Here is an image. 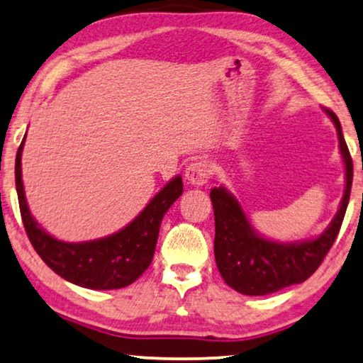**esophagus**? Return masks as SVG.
Instances as JSON below:
<instances>
[{
    "label": "esophagus",
    "mask_w": 363,
    "mask_h": 363,
    "mask_svg": "<svg viewBox=\"0 0 363 363\" xmlns=\"http://www.w3.org/2000/svg\"><path fill=\"white\" fill-rule=\"evenodd\" d=\"M212 176V166L206 160H199L191 162L186 167V179L194 186H203Z\"/></svg>",
    "instance_id": "1"
}]
</instances>
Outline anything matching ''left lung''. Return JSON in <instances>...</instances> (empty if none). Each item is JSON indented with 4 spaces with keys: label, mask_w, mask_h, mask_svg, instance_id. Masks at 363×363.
Instances as JSON below:
<instances>
[{
    "label": "left lung",
    "mask_w": 363,
    "mask_h": 363,
    "mask_svg": "<svg viewBox=\"0 0 363 363\" xmlns=\"http://www.w3.org/2000/svg\"><path fill=\"white\" fill-rule=\"evenodd\" d=\"M325 113L334 121L345 162V191L333 222L318 238L293 243L272 242L257 233L242 206L225 187H213L211 191L216 216V263L223 281L238 293L264 296L306 281L323 263L339 235L349 206L354 164L339 118L330 110H325Z\"/></svg>",
    "instance_id": "obj_1"
}]
</instances>
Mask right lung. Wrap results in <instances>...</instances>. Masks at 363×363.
<instances>
[{
	"label": "right lung",
	"mask_w": 363,
	"mask_h": 363,
	"mask_svg": "<svg viewBox=\"0 0 363 363\" xmlns=\"http://www.w3.org/2000/svg\"><path fill=\"white\" fill-rule=\"evenodd\" d=\"M23 146L24 140L14 167L19 211L29 242L43 262L60 278L82 288L118 289L136 281L155 257L162 217L182 194L181 176L167 182L140 216L120 232L91 242L69 243L49 235L30 216L21 179Z\"/></svg>",
	"instance_id": "right-lung-1"
}]
</instances>
